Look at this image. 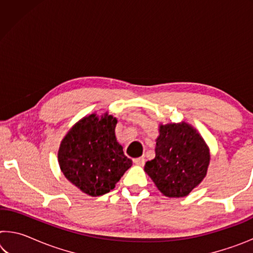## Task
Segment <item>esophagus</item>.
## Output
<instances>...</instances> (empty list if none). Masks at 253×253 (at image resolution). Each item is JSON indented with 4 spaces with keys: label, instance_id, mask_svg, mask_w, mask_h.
<instances>
[{
    "label": "esophagus",
    "instance_id": "esophagus-1",
    "mask_svg": "<svg viewBox=\"0 0 253 253\" xmlns=\"http://www.w3.org/2000/svg\"><path fill=\"white\" fill-rule=\"evenodd\" d=\"M134 163L136 165H140L143 166L145 164V158L144 157H137V158H134Z\"/></svg>",
    "mask_w": 253,
    "mask_h": 253
}]
</instances>
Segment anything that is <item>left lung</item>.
<instances>
[{"label": "left lung", "mask_w": 253, "mask_h": 253, "mask_svg": "<svg viewBox=\"0 0 253 253\" xmlns=\"http://www.w3.org/2000/svg\"><path fill=\"white\" fill-rule=\"evenodd\" d=\"M210 163L209 147L188 124L161 125L155 158L145 172L169 198H183L202 182Z\"/></svg>", "instance_id": "1"}]
</instances>
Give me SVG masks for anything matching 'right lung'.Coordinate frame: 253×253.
Returning <instances> with one entry per match:
<instances>
[{"label":"right lung","mask_w":253,"mask_h":253,"mask_svg":"<svg viewBox=\"0 0 253 253\" xmlns=\"http://www.w3.org/2000/svg\"><path fill=\"white\" fill-rule=\"evenodd\" d=\"M116 124L111 115L99 118L92 114L77 123L60 145L63 175L90 196L108 193L131 166L115 136Z\"/></svg>","instance_id":"add662e5"}]
</instances>
